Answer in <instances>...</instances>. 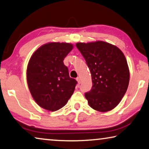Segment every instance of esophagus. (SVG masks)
Masks as SVG:
<instances>
[{
  "mask_svg": "<svg viewBox=\"0 0 149 149\" xmlns=\"http://www.w3.org/2000/svg\"><path fill=\"white\" fill-rule=\"evenodd\" d=\"M76 80L77 81V82H78V84H81V79H80V77H77V78H76Z\"/></svg>",
  "mask_w": 149,
  "mask_h": 149,
  "instance_id": "esophagus-1",
  "label": "esophagus"
}]
</instances>
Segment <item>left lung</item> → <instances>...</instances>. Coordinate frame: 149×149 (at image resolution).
<instances>
[{"instance_id":"obj_1","label":"left lung","mask_w":149,"mask_h":149,"mask_svg":"<svg viewBox=\"0 0 149 149\" xmlns=\"http://www.w3.org/2000/svg\"><path fill=\"white\" fill-rule=\"evenodd\" d=\"M86 60L92 79L91 90L85 93L93 109L106 112L114 109L125 94L129 70L121 50L103 41L76 44Z\"/></svg>"}]
</instances>
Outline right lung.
<instances>
[{"label":"right lung","instance_id":"right-lung-1","mask_svg":"<svg viewBox=\"0 0 149 149\" xmlns=\"http://www.w3.org/2000/svg\"><path fill=\"white\" fill-rule=\"evenodd\" d=\"M72 49L71 44L52 42L42 46L30 59L28 86L37 104L45 109H60L74 93L77 81L70 77L68 68L63 63Z\"/></svg>","mask_w":149,"mask_h":149}]
</instances>
